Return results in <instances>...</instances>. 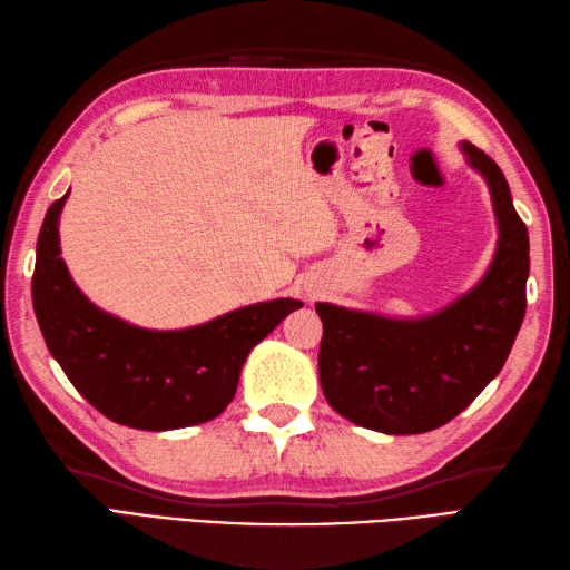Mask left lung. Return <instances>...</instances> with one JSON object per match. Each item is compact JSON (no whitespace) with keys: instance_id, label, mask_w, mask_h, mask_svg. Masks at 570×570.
<instances>
[{"instance_id":"left-lung-1","label":"left lung","mask_w":570,"mask_h":570,"mask_svg":"<svg viewBox=\"0 0 570 570\" xmlns=\"http://www.w3.org/2000/svg\"><path fill=\"white\" fill-rule=\"evenodd\" d=\"M463 151L488 180L500 227L498 252L482 282L455 304L416 321L316 304L323 321V394L357 426L392 435L443 426L498 377L522 328L527 225L500 166L472 144H463Z\"/></svg>"}]
</instances>
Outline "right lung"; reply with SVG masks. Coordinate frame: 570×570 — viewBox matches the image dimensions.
<instances>
[{"mask_svg":"<svg viewBox=\"0 0 570 570\" xmlns=\"http://www.w3.org/2000/svg\"><path fill=\"white\" fill-rule=\"evenodd\" d=\"M66 198L43 217L31 278L36 321L60 370L100 414L129 429L171 431L220 416L252 347L301 301H266L184 331L129 325L72 284L58 242Z\"/></svg>","mask_w":570,"mask_h":570,"instance_id":"1","label":"right lung"}]
</instances>
